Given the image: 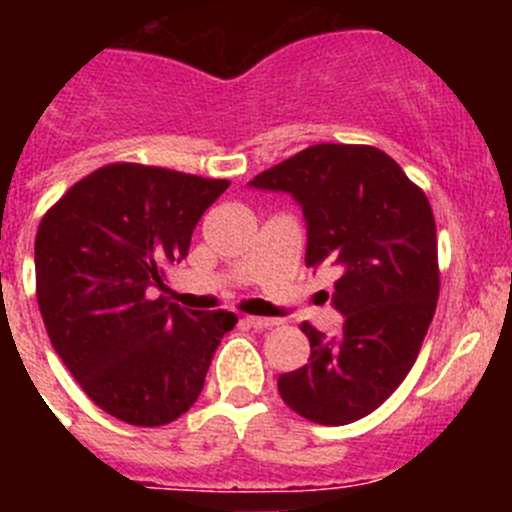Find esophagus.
<instances>
[{
	"instance_id": "34e87169",
	"label": "esophagus",
	"mask_w": 512,
	"mask_h": 512,
	"mask_svg": "<svg viewBox=\"0 0 512 512\" xmlns=\"http://www.w3.org/2000/svg\"><path fill=\"white\" fill-rule=\"evenodd\" d=\"M245 322L255 329H270L280 324V319H272V317H245Z\"/></svg>"
}]
</instances>
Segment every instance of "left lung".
Masks as SVG:
<instances>
[{"instance_id": "1", "label": "left lung", "mask_w": 512, "mask_h": 512, "mask_svg": "<svg viewBox=\"0 0 512 512\" xmlns=\"http://www.w3.org/2000/svg\"><path fill=\"white\" fill-rule=\"evenodd\" d=\"M282 190L307 220V267H342L332 304L337 339L302 322L309 361L277 379L282 401L322 426H344L379 409L414 366L436 312V220L426 193L374 146L319 143L257 175Z\"/></svg>"}]
</instances>
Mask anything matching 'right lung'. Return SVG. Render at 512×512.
Segmentation results:
<instances>
[{
	"instance_id": "1",
	"label": "right lung",
	"mask_w": 512,
	"mask_h": 512,
	"mask_svg": "<svg viewBox=\"0 0 512 512\" xmlns=\"http://www.w3.org/2000/svg\"><path fill=\"white\" fill-rule=\"evenodd\" d=\"M230 180L141 163H108L71 185L41 218L36 299L51 347L106 414L165 426L198 401L225 309L185 312L151 297Z\"/></svg>"
}]
</instances>
